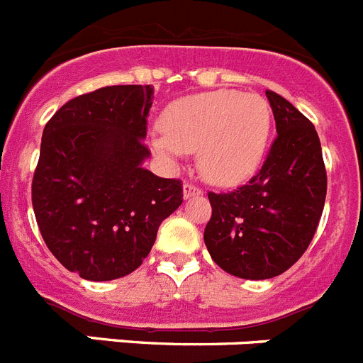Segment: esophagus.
I'll return each instance as SVG.
<instances>
[{"label":"esophagus","mask_w":363,"mask_h":363,"mask_svg":"<svg viewBox=\"0 0 363 363\" xmlns=\"http://www.w3.org/2000/svg\"><path fill=\"white\" fill-rule=\"evenodd\" d=\"M199 195H202V189L197 188V186H194V184L182 186V197H184L186 201H188V199L199 197Z\"/></svg>","instance_id":"obj_1"}]
</instances>
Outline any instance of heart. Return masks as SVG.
Instances as JSON below:
<instances>
[{"instance_id": "obj_1", "label": "heart", "mask_w": 363, "mask_h": 363, "mask_svg": "<svg viewBox=\"0 0 363 363\" xmlns=\"http://www.w3.org/2000/svg\"><path fill=\"white\" fill-rule=\"evenodd\" d=\"M162 132L150 137L152 152L177 164L199 150L202 175L235 186L259 169L271 130L269 104L255 94L213 90L172 101L161 116Z\"/></svg>"}]
</instances>
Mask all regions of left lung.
<instances>
[{"label": "left lung", "instance_id": "1", "mask_svg": "<svg viewBox=\"0 0 363 363\" xmlns=\"http://www.w3.org/2000/svg\"><path fill=\"white\" fill-rule=\"evenodd\" d=\"M277 123L262 169L231 194H210L204 244L218 267L246 280H266L308 250L328 191L315 126L289 101L266 92Z\"/></svg>", "mask_w": 363, "mask_h": 363}]
</instances>
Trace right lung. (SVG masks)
<instances>
[{
    "mask_svg": "<svg viewBox=\"0 0 363 363\" xmlns=\"http://www.w3.org/2000/svg\"><path fill=\"white\" fill-rule=\"evenodd\" d=\"M152 84H117L63 104L47 123L32 181L45 244L92 282L130 275L161 222L182 204V184L145 168Z\"/></svg>",
    "mask_w": 363,
    "mask_h": 363,
    "instance_id": "right-lung-1",
    "label": "right lung"
}]
</instances>
